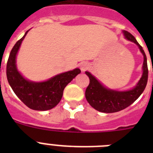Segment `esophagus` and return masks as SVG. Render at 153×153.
<instances>
[{"mask_svg":"<svg viewBox=\"0 0 153 153\" xmlns=\"http://www.w3.org/2000/svg\"><path fill=\"white\" fill-rule=\"evenodd\" d=\"M89 68V65L87 64L86 63H82L80 64V70L81 71H83V72H84V71H86L87 69Z\"/></svg>","mask_w":153,"mask_h":153,"instance_id":"esophagus-1","label":"esophagus"}]
</instances>
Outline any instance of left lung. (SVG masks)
I'll return each mask as SVG.
<instances>
[{
	"label": "left lung",
	"instance_id": "obj_1",
	"mask_svg": "<svg viewBox=\"0 0 153 153\" xmlns=\"http://www.w3.org/2000/svg\"><path fill=\"white\" fill-rule=\"evenodd\" d=\"M123 33L126 40L136 44L143 53L144 60L143 64V74L139 82L133 88L120 91L107 88L90 72L86 71L85 73L90 78V84L87 86L85 93L86 99L90 106L99 112L110 113L126 109L140 97L146 86L148 80V66L145 52L130 33L126 30H123Z\"/></svg>",
	"mask_w": 153,
	"mask_h": 153
}]
</instances>
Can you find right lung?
Wrapping results in <instances>:
<instances>
[{"instance_id": "obj_1", "label": "right lung", "mask_w": 153, "mask_h": 153, "mask_svg": "<svg viewBox=\"0 0 153 153\" xmlns=\"http://www.w3.org/2000/svg\"><path fill=\"white\" fill-rule=\"evenodd\" d=\"M29 30L16 43L10 51L7 63V78L13 91L27 106L34 110L45 111L53 109L60 102L65 87L81 71L79 68H76L42 82L26 79L17 70L16 59L21 43Z\"/></svg>"}]
</instances>
